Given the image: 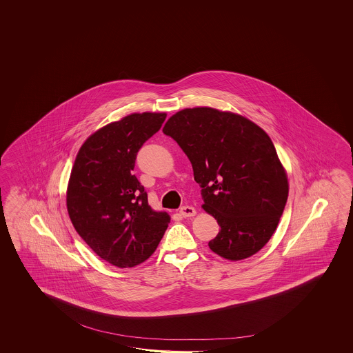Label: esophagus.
I'll use <instances>...</instances> for the list:
<instances>
[{
  "label": "esophagus",
  "instance_id": "1",
  "mask_svg": "<svg viewBox=\"0 0 353 353\" xmlns=\"http://www.w3.org/2000/svg\"><path fill=\"white\" fill-rule=\"evenodd\" d=\"M179 212L183 217H193L195 214V210L192 205H183Z\"/></svg>",
  "mask_w": 353,
  "mask_h": 353
}]
</instances>
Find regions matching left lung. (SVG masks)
Instances as JSON below:
<instances>
[{"label":"left lung","instance_id":"obj_1","mask_svg":"<svg viewBox=\"0 0 353 353\" xmlns=\"http://www.w3.org/2000/svg\"><path fill=\"white\" fill-rule=\"evenodd\" d=\"M163 132L190 160L203 208L221 227L210 250L232 261L255 255L275 232L289 193L270 137L240 114L210 107L175 113Z\"/></svg>","mask_w":353,"mask_h":353}]
</instances>
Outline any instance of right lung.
Returning a JSON list of instances; mask_svg holds the SVG:
<instances>
[{
  "instance_id": "right-lung-1",
  "label": "right lung",
  "mask_w": 353,
  "mask_h": 353,
  "mask_svg": "<svg viewBox=\"0 0 353 353\" xmlns=\"http://www.w3.org/2000/svg\"><path fill=\"white\" fill-rule=\"evenodd\" d=\"M165 113H132L98 130L83 143L68 184L75 231L101 259L117 268L148 260L170 217L151 210L132 170L137 152L157 134Z\"/></svg>"
}]
</instances>
